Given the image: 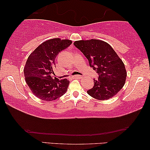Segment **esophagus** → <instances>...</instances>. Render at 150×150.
Masks as SVG:
<instances>
[{"mask_svg": "<svg viewBox=\"0 0 150 150\" xmlns=\"http://www.w3.org/2000/svg\"><path fill=\"white\" fill-rule=\"evenodd\" d=\"M82 76L80 75H75V76H72V78H76V79H80V78H82Z\"/></svg>", "mask_w": 150, "mask_h": 150, "instance_id": "esophagus-1", "label": "esophagus"}]
</instances>
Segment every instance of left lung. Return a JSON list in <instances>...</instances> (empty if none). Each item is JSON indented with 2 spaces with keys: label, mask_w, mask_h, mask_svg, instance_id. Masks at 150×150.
Returning a JSON list of instances; mask_svg holds the SVG:
<instances>
[{
  "label": "left lung",
  "mask_w": 150,
  "mask_h": 150,
  "mask_svg": "<svg viewBox=\"0 0 150 150\" xmlns=\"http://www.w3.org/2000/svg\"><path fill=\"white\" fill-rule=\"evenodd\" d=\"M74 45L82 52L90 67L96 71L98 79L87 93L100 100H108L123 88L127 72L124 64L114 49L104 41L92 39L78 40Z\"/></svg>",
  "instance_id": "left-lung-1"
}]
</instances>
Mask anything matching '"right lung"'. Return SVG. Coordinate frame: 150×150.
<instances>
[{
	"instance_id": "obj_1",
	"label": "right lung",
	"mask_w": 150,
	"mask_h": 150,
	"mask_svg": "<svg viewBox=\"0 0 150 150\" xmlns=\"http://www.w3.org/2000/svg\"><path fill=\"white\" fill-rule=\"evenodd\" d=\"M71 44L69 40L50 39L42 43L28 56L24 68L26 82L33 94L40 100H55L67 91L69 81L66 78L59 80L52 74L56 56Z\"/></svg>"
}]
</instances>
